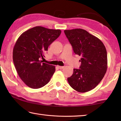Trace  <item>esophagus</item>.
Instances as JSON below:
<instances>
[{"mask_svg":"<svg viewBox=\"0 0 121 121\" xmlns=\"http://www.w3.org/2000/svg\"><path fill=\"white\" fill-rule=\"evenodd\" d=\"M57 68L59 69H62L64 68V66H59L58 65V66H57Z\"/></svg>","mask_w":121,"mask_h":121,"instance_id":"obj_1","label":"esophagus"}]
</instances>
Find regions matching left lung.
Here are the masks:
<instances>
[{"label": "left lung", "mask_w": 121, "mask_h": 121, "mask_svg": "<svg viewBox=\"0 0 121 121\" xmlns=\"http://www.w3.org/2000/svg\"><path fill=\"white\" fill-rule=\"evenodd\" d=\"M74 53L81 56L79 69L68 81L72 88L79 92H85L95 88L104 78L107 70V53L101 40L81 29L65 30Z\"/></svg>", "instance_id": "left-lung-1"}]
</instances>
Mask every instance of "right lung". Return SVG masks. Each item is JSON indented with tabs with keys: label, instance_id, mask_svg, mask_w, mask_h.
<instances>
[{
	"label": "right lung",
	"instance_id": "right-lung-1",
	"mask_svg": "<svg viewBox=\"0 0 121 121\" xmlns=\"http://www.w3.org/2000/svg\"><path fill=\"white\" fill-rule=\"evenodd\" d=\"M61 33L60 30L36 26L18 38L13 50V61L19 77L30 88L44 86L55 73V66L43 63L41 59Z\"/></svg>",
	"mask_w": 121,
	"mask_h": 121
}]
</instances>
